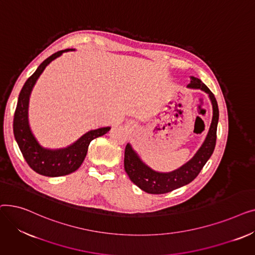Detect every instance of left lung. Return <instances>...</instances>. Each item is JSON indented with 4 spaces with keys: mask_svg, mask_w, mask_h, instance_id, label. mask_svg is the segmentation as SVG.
<instances>
[{
    "mask_svg": "<svg viewBox=\"0 0 255 255\" xmlns=\"http://www.w3.org/2000/svg\"><path fill=\"white\" fill-rule=\"evenodd\" d=\"M190 79V84L187 87L191 89H200L206 92L212 102L213 118L207 137L202 146L188 162L170 172H159L153 170L141 161L137 153L132 149L131 144L127 143L124 157L125 171L130 180L144 192L151 194H163L189 184L198 176V173L203 169L204 165L212 156L214 149H215L219 120V110L216 98L199 78L191 76Z\"/></svg>",
    "mask_w": 255,
    "mask_h": 255,
    "instance_id": "8db88e82",
    "label": "left lung"
}]
</instances>
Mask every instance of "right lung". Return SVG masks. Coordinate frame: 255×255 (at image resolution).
Instances as JSON below:
<instances>
[{
  "label": "right lung",
  "instance_id": "obj_1",
  "mask_svg": "<svg viewBox=\"0 0 255 255\" xmlns=\"http://www.w3.org/2000/svg\"><path fill=\"white\" fill-rule=\"evenodd\" d=\"M71 50L74 49L68 48L57 51L39 65L37 70L24 83L19 93L13 119V133L24 160L34 171L45 177L66 176L78 169L87 156L90 142L104 135L111 129V127H103L91 130L67 148L57 150L43 148L33 135L28 119L29 100L33 87L51 61L60 57L63 52Z\"/></svg>",
  "mask_w": 255,
  "mask_h": 255
}]
</instances>
